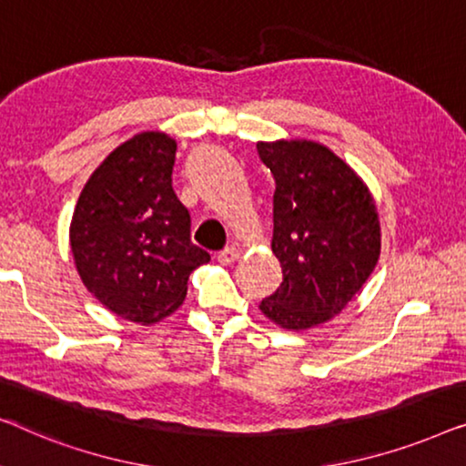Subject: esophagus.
Returning <instances> with one entry per match:
<instances>
[{
  "label": "esophagus",
  "instance_id": "obj_1",
  "mask_svg": "<svg viewBox=\"0 0 466 466\" xmlns=\"http://www.w3.org/2000/svg\"><path fill=\"white\" fill-rule=\"evenodd\" d=\"M238 258H240V248H236V247H228V248H224V251H219V255H218V259L221 261V264H234Z\"/></svg>",
  "mask_w": 466,
  "mask_h": 466
}]
</instances>
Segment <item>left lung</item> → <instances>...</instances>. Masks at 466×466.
<instances>
[{
	"label": "left lung",
	"mask_w": 466,
	"mask_h": 466,
	"mask_svg": "<svg viewBox=\"0 0 466 466\" xmlns=\"http://www.w3.org/2000/svg\"><path fill=\"white\" fill-rule=\"evenodd\" d=\"M274 177L272 253L283 283L259 310L283 329L327 323L370 279L380 258L376 202L355 170L317 141H259Z\"/></svg>",
	"instance_id": "obj_1"
}]
</instances>
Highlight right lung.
Returning a JSON list of instances; mask_svg holds the SVG:
<instances>
[{"label": "right lung", "mask_w": 466, "mask_h": 466, "mask_svg": "<svg viewBox=\"0 0 466 466\" xmlns=\"http://www.w3.org/2000/svg\"><path fill=\"white\" fill-rule=\"evenodd\" d=\"M177 143L135 135L84 186L69 228L82 283L133 323H158L183 304L187 279L211 259L189 240V213L173 189Z\"/></svg>", "instance_id": "1"}]
</instances>
